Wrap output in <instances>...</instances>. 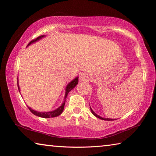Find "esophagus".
Segmentation results:
<instances>
[{"label":"esophagus","mask_w":156,"mask_h":156,"mask_svg":"<svg viewBox=\"0 0 156 156\" xmlns=\"http://www.w3.org/2000/svg\"><path fill=\"white\" fill-rule=\"evenodd\" d=\"M87 78V76L86 75V74H81L80 76V81H86Z\"/></svg>","instance_id":"34e87169"}]
</instances>
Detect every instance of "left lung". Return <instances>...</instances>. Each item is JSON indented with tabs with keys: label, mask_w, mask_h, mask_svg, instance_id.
<instances>
[{
	"label": "left lung",
	"mask_w": 156,
	"mask_h": 156,
	"mask_svg": "<svg viewBox=\"0 0 156 156\" xmlns=\"http://www.w3.org/2000/svg\"><path fill=\"white\" fill-rule=\"evenodd\" d=\"M90 111H91V112H92V114L94 115V116H96L97 118H99V119H101V120H107V121H112V120H115V119H111V118H102V117H101L100 115H97V114H95V113L94 112V111L92 109H91V108L90 107Z\"/></svg>",
	"instance_id": "obj_1"
}]
</instances>
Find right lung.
Here are the masks:
<instances>
[{
    "label": "right lung",
    "mask_w": 156,
    "mask_h": 156,
    "mask_svg": "<svg viewBox=\"0 0 156 156\" xmlns=\"http://www.w3.org/2000/svg\"><path fill=\"white\" fill-rule=\"evenodd\" d=\"M45 36V35H42L40 36L37 38L34 39L31 42H29V44H27V47H28L29 45H30L31 44L34 43V42H36L38 41L40 39H41L42 38H44ZM78 77L75 78L74 80H72L67 85V87L66 88V93H65V97H64V100L63 102L62 103V105L60 107H59L57 109H55L53 111H51V112H39L37 111H35L34 109H32V108H30L28 107V108L30 109V111L33 114H34L36 115H37L38 117H41V118H54V117H57L58 115H59L63 111L64 109V106H65V103H66V99L67 98V96H68V93L71 91L73 88H74L76 85L78 84ZM17 87H18V89H19V91L20 92V86L19 84H18V78H17Z\"/></svg>",
    "instance_id": "1"
}]
</instances>
